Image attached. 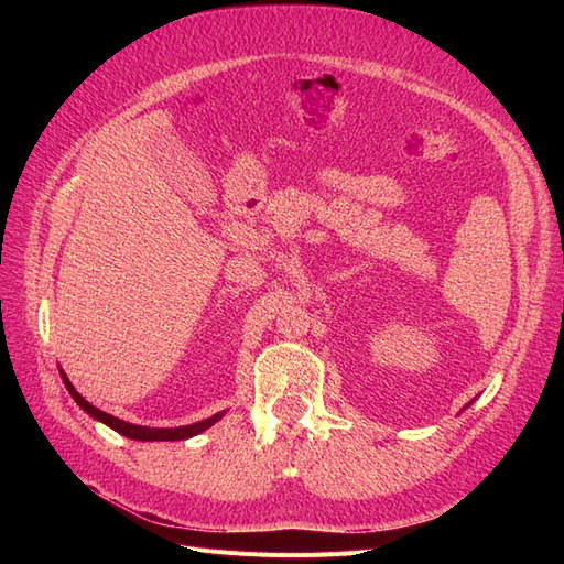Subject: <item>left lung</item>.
Returning a JSON list of instances; mask_svg holds the SVG:
<instances>
[{"instance_id":"obj_1","label":"left lung","mask_w":564,"mask_h":564,"mask_svg":"<svg viewBox=\"0 0 564 564\" xmlns=\"http://www.w3.org/2000/svg\"><path fill=\"white\" fill-rule=\"evenodd\" d=\"M470 404H473V402H468V404H466V406H470Z\"/></svg>"}]
</instances>
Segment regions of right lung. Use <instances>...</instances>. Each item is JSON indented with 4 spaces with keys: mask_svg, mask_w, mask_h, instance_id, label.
<instances>
[{
    "mask_svg": "<svg viewBox=\"0 0 564 564\" xmlns=\"http://www.w3.org/2000/svg\"><path fill=\"white\" fill-rule=\"evenodd\" d=\"M58 371H61V379H63L67 392H70L73 400L84 409V412H87L91 419H96V421H100V423H106L108 429L117 431L119 435H124V437H129V440H139V442L187 440V437L199 435L202 431L212 429V425H214L216 421H220V419L226 416V412H218V414H214V416H209V419H204V421H197V423H191V425H178V429H150V425H135V423L117 419V416H112V414H106L104 409H98V406H94L91 402L84 400V398L79 395V392L75 390V386L70 383V379H67V373H65L63 369H58Z\"/></svg>",
    "mask_w": 564,
    "mask_h": 564,
    "instance_id": "right-lung-1",
    "label": "right lung"
}]
</instances>
